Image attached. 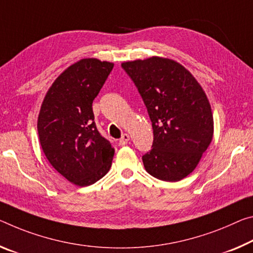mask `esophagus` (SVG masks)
Wrapping results in <instances>:
<instances>
[{"label": "esophagus", "mask_w": 253, "mask_h": 253, "mask_svg": "<svg viewBox=\"0 0 253 253\" xmlns=\"http://www.w3.org/2000/svg\"><path fill=\"white\" fill-rule=\"evenodd\" d=\"M129 141V135L128 134H123L122 137L119 139V144L120 145H126V144Z\"/></svg>", "instance_id": "1"}]
</instances>
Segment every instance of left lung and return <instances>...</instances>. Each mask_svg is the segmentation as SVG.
Instances as JSON below:
<instances>
[{
    "label": "left lung",
    "mask_w": 253,
    "mask_h": 253,
    "mask_svg": "<svg viewBox=\"0 0 253 253\" xmlns=\"http://www.w3.org/2000/svg\"><path fill=\"white\" fill-rule=\"evenodd\" d=\"M122 67L137 87L153 127L152 150L142 156L145 170L163 181L186 178L213 138V114L203 87L169 58L137 59Z\"/></svg>",
    "instance_id": "obj_1"
}]
</instances>
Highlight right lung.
Wrapping results in <instances>:
<instances>
[{"label":"right lung","mask_w":253,"mask_h":253,"mask_svg":"<svg viewBox=\"0 0 253 253\" xmlns=\"http://www.w3.org/2000/svg\"><path fill=\"white\" fill-rule=\"evenodd\" d=\"M114 67L84 58L55 80L40 108V145L54 169L70 182L90 186L109 171L115 150L99 133L92 102Z\"/></svg>","instance_id":"1"}]
</instances>
